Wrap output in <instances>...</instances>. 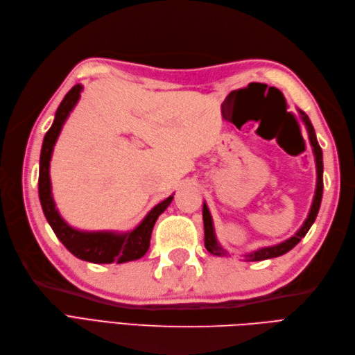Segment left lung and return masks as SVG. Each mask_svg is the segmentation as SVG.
<instances>
[{
    "mask_svg": "<svg viewBox=\"0 0 355 355\" xmlns=\"http://www.w3.org/2000/svg\"><path fill=\"white\" fill-rule=\"evenodd\" d=\"M300 118H302L306 130H308V137H309V144L313 146V153L315 157V167H317V187H315V196L313 200V206H311V210L308 213V218L305 219L302 227L299 228V231L293 235V237L287 239L286 241L275 244L271 247H262L259 250H254L249 254H245V261H265V259H271V257H278L287 252H290L293 247L302 240L306 232L309 231L311 225L314 223L318 210H320V204H321V197H323V151L317 142V136H315V130L313 124H311L309 118L305 112H302L299 110ZM202 222H204V245L206 249L216 256H225L227 254V250H223V247L218 243L216 235H214V228H213V220H211V214L209 211L207 204H202Z\"/></svg>",
    "mask_w": 355,
    "mask_h": 355,
    "instance_id": "obj_1",
    "label": "left lung"
}]
</instances>
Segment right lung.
<instances>
[{
    "label": "right lung",
    "instance_id": "1",
    "mask_svg": "<svg viewBox=\"0 0 355 355\" xmlns=\"http://www.w3.org/2000/svg\"><path fill=\"white\" fill-rule=\"evenodd\" d=\"M81 90L83 85L77 84L67 93L56 111L55 121H53L50 130L44 136V142H42L38 176V194L42 211H44L46 219L50 223L51 230L55 231L56 237L78 259L93 263H124L128 261L141 259L149 249L151 234L158 216L168 207V204L173 200V196L158 202L133 231L121 234L112 231L87 232L75 230L62 219L56 209L55 200H53L50 184V159L53 148H55L67 118L80 99Z\"/></svg>",
    "mask_w": 355,
    "mask_h": 355
}]
</instances>
